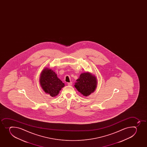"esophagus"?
I'll return each instance as SVG.
<instances>
[{"mask_svg":"<svg viewBox=\"0 0 147 147\" xmlns=\"http://www.w3.org/2000/svg\"><path fill=\"white\" fill-rule=\"evenodd\" d=\"M67 85H69V86H71V85H72V82H68V83H67Z\"/></svg>","mask_w":147,"mask_h":147,"instance_id":"obj_1","label":"esophagus"}]
</instances>
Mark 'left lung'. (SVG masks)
I'll list each match as a JSON object with an SVG mask.
<instances>
[{
    "label": "left lung",
    "mask_w": 147,
    "mask_h": 147,
    "mask_svg": "<svg viewBox=\"0 0 147 147\" xmlns=\"http://www.w3.org/2000/svg\"><path fill=\"white\" fill-rule=\"evenodd\" d=\"M75 84L77 90L83 96L87 97L94 92L97 85V80L96 77L90 73H83Z\"/></svg>",
    "instance_id": "8db88e82"
}]
</instances>
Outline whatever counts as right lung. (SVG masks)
Listing matches in <instances>:
<instances>
[{
  "label": "right lung",
  "instance_id": "add662e5",
  "mask_svg": "<svg viewBox=\"0 0 147 147\" xmlns=\"http://www.w3.org/2000/svg\"><path fill=\"white\" fill-rule=\"evenodd\" d=\"M40 84L44 92L52 97L57 95L65 86V84L58 78L56 73L48 68H44L41 72Z\"/></svg>",
  "mask_w": 147,
  "mask_h": 147
}]
</instances>
